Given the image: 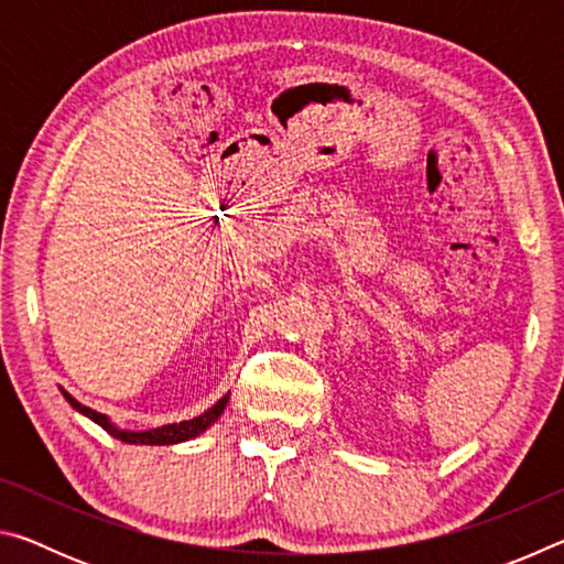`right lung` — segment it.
Listing matches in <instances>:
<instances>
[{"instance_id":"obj_1","label":"right lung","mask_w":564,"mask_h":564,"mask_svg":"<svg viewBox=\"0 0 564 564\" xmlns=\"http://www.w3.org/2000/svg\"><path fill=\"white\" fill-rule=\"evenodd\" d=\"M64 398L69 400V403L79 410V413H84L87 417H91L94 423H99L104 431H107L109 435L119 437V441L123 443H133V445H171V443H184V441H191V437L202 435L208 425L216 423L218 415L224 413V408L228 403V395H224L221 400L214 408H208L204 415H198L194 420H184V423H174V425H164V427H156V431H147V433H127V431H119V427H113L107 415L97 413V410H91L87 405H82L79 400H74L69 393H64Z\"/></svg>"}]
</instances>
